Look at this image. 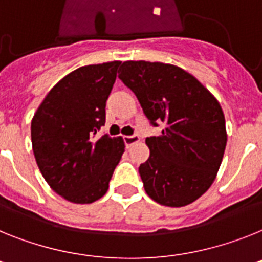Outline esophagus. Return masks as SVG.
Segmentation results:
<instances>
[{
    "instance_id": "obj_1",
    "label": "esophagus",
    "mask_w": 262,
    "mask_h": 262,
    "mask_svg": "<svg viewBox=\"0 0 262 262\" xmlns=\"http://www.w3.org/2000/svg\"><path fill=\"white\" fill-rule=\"evenodd\" d=\"M140 141V137L137 135H133V136H125L124 137V142H125V146L126 148H130L132 145L136 144V142Z\"/></svg>"
}]
</instances>
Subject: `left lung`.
I'll use <instances>...</instances> for the list:
<instances>
[{
    "label": "left lung",
    "mask_w": 262,
    "mask_h": 262,
    "mask_svg": "<svg viewBox=\"0 0 262 262\" xmlns=\"http://www.w3.org/2000/svg\"><path fill=\"white\" fill-rule=\"evenodd\" d=\"M118 78L136 94L160 136L146 138L150 156L138 172L145 192L165 206L180 208L210 188L226 146L224 112L197 78L170 63L125 61Z\"/></svg>",
    "instance_id": "1"
}]
</instances>
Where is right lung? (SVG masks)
Listing matches in <instances>:
<instances>
[{"instance_id": "1", "label": "right lung", "mask_w": 262, "mask_h": 262, "mask_svg": "<svg viewBox=\"0 0 262 262\" xmlns=\"http://www.w3.org/2000/svg\"><path fill=\"white\" fill-rule=\"evenodd\" d=\"M120 63L88 65L65 76L32 120L33 153L43 179L74 204H90L107 192L125 151L121 137L98 136Z\"/></svg>"}]
</instances>
